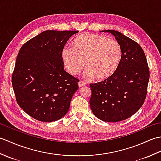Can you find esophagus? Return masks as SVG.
I'll return each mask as SVG.
<instances>
[{"label":"esophagus","instance_id":"1","mask_svg":"<svg viewBox=\"0 0 161 161\" xmlns=\"http://www.w3.org/2000/svg\"><path fill=\"white\" fill-rule=\"evenodd\" d=\"M86 83L84 82V81H79V83H78L79 87L84 86H85V85H86Z\"/></svg>","mask_w":161,"mask_h":161}]
</instances>
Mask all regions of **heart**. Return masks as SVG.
<instances>
[{
    "label": "heart",
    "instance_id": "1",
    "mask_svg": "<svg viewBox=\"0 0 161 161\" xmlns=\"http://www.w3.org/2000/svg\"><path fill=\"white\" fill-rule=\"evenodd\" d=\"M61 57L70 74L77 75L85 66L88 77L104 80L117 70L122 57V48L115 39L86 33L74 40L73 47L65 46Z\"/></svg>",
    "mask_w": 161,
    "mask_h": 161
}]
</instances>
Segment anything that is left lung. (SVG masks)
I'll return each mask as SVG.
<instances>
[{
	"instance_id": "1",
	"label": "left lung",
	"mask_w": 161,
	"mask_h": 161,
	"mask_svg": "<svg viewBox=\"0 0 161 161\" xmlns=\"http://www.w3.org/2000/svg\"><path fill=\"white\" fill-rule=\"evenodd\" d=\"M104 32L111 33L118 41L122 57L110 77L90 84L89 102L97 118L116 122L130 118L142 106L147 93L149 69L144 51L137 42L115 30Z\"/></svg>"
}]
</instances>
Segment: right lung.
<instances>
[{"label": "right lung", "mask_w": 161, "mask_h": 161, "mask_svg": "<svg viewBox=\"0 0 161 161\" xmlns=\"http://www.w3.org/2000/svg\"><path fill=\"white\" fill-rule=\"evenodd\" d=\"M77 32L46 30L20 47L12 87L20 107L37 120L56 121L68 111L79 80L64 70L61 52Z\"/></svg>", "instance_id": "obj_1"}]
</instances>
